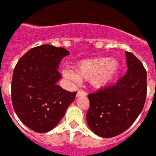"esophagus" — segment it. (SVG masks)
<instances>
[{
    "label": "esophagus",
    "instance_id": "34e87169",
    "mask_svg": "<svg viewBox=\"0 0 156 156\" xmlns=\"http://www.w3.org/2000/svg\"><path fill=\"white\" fill-rule=\"evenodd\" d=\"M81 95H87V93H86L84 90H82V89H79V90H78V92H77L76 96H77V97H79V96H81Z\"/></svg>",
    "mask_w": 156,
    "mask_h": 156
}]
</instances>
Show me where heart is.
I'll return each mask as SVG.
<instances>
[{
    "label": "heart",
    "mask_w": 156,
    "mask_h": 156,
    "mask_svg": "<svg viewBox=\"0 0 156 156\" xmlns=\"http://www.w3.org/2000/svg\"><path fill=\"white\" fill-rule=\"evenodd\" d=\"M120 63L116 59L96 57L77 62L73 72L63 71L65 77L77 82L79 79L87 80L95 87H104L113 81L119 72Z\"/></svg>",
    "instance_id": "1"
}]
</instances>
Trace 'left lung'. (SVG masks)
Wrapping results in <instances>:
<instances>
[{
    "instance_id": "8db88e82",
    "label": "left lung",
    "mask_w": 156,
    "mask_h": 156,
    "mask_svg": "<svg viewBox=\"0 0 156 156\" xmlns=\"http://www.w3.org/2000/svg\"><path fill=\"white\" fill-rule=\"evenodd\" d=\"M125 54L127 73L116 84L87 95V124L103 138L116 136L129 129L141 114L147 97L146 69L132 53Z\"/></svg>"
}]
</instances>
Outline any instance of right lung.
Instances as JSON below:
<instances>
[{
	"instance_id": "add662e5",
	"label": "right lung",
	"mask_w": 156,
	"mask_h": 156,
	"mask_svg": "<svg viewBox=\"0 0 156 156\" xmlns=\"http://www.w3.org/2000/svg\"><path fill=\"white\" fill-rule=\"evenodd\" d=\"M64 48L45 45L34 47L15 65L11 83L12 104L19 119L37 133L53 129L64 116L77 92H69L59 85L58 71Z\"/></svg>"
}]
</instances>
